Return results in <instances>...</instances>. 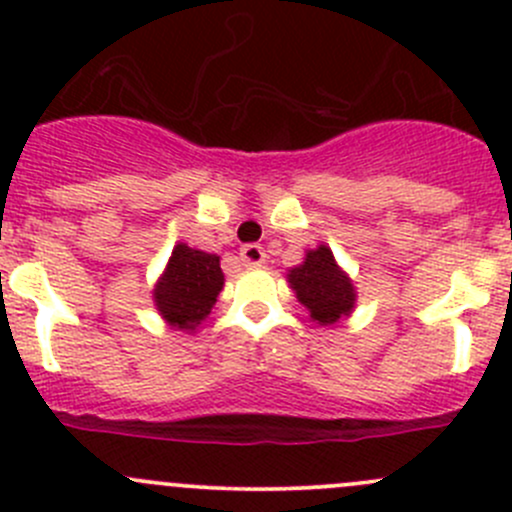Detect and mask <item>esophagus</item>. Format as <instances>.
<instances>
[{"label": "esophagus", "mask_w": 512, "mask_h": 512, "mask_svg": "<svg viewBox=\"0 0 512 512\" xmlns=\"http://www.w3.org/2000/svg\"><path fill=\"white\" fill-rule=\"evenodd\" d=\"M240 260L245 267H262L265 265V247L257 242H247L240 247Z\"/></svg>", "instance_id": "34e87169"}]
</instances>
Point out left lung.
<instances>
[{
	"label": "left lung",
	"mask_w": 512,
	"mask_h": 512,
	"mask_svg": "<svg viewBox=\"0 0 512 512\" xmlns=\"http://www.w3.org/2000/svg\"><path fill=\"white\" fill-rule=\"evenodd\" d=\"M289 285L319 324H334L354 307L352 282L337 267L332 250L324 245L309 250L304 265L289 270Z\"/></svg>",
	"instance_id": "left-lung-1"
}]
</instances>
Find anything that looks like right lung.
Here are the masks:
<instances>
[{"mask_svg":"<svg viewBox=\"0 0 512 512\" xmlns=\"http://www.w3.org/2000/svg\"><path fill=\"white\" fill-rule=\"evenodd\" d=\"M220 257L188 245H175L156 292L158 312L178 329H195L213 309L223 289Z\"/></svg>","mask_w":512,"mask_h":512,"instance_id":"add662e5","label":"right lung"}]
</instances>
